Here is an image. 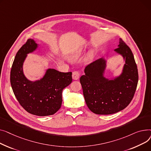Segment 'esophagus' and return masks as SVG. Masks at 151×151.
<instances>
[{
    "label": "esophagus",
    "mask_w": 151,
    "mask_h": 151,
    "mask_svg": "<svg viewBox=\"0 0 151 151\" xmlns=\"http://www.w3.org/2000/svg\"><path fill=\"white\" fill-rule=\"evenodd\" d=\"M79 77H80V74L78 71H74L73 73V78L74 80H76H76H78Z\"/></svg>",
    "instance_id": "obj_1"
}]
</instances>
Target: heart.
<instances>
[{
	"label": "heart",
	"instance_id": "obj_1",
	"mask_svg": "<svg viewBox=\"0 0 151 151\" xmlns=\"http://www.w3.org/2000/svg\"><path fill=\"white\" fill-rule=\"evenodd\" d=\"M82 53V50H79L77 52H76V53H74V54L71 57H70V58H71V60H76L77 58H78L80 57L81 56ZM92 56H93L92 53H90V54H89V55H88V57L89 58H91L92 57Z\"/></svg>",
	"mask_w": 151,
	"mask_h": 151
}]
</instances>
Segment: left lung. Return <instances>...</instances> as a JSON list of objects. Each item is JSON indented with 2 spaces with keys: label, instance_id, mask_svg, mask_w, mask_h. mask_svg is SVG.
Returning a JSON list of instances; mask_svg holds the SVG:
<instances>
[{
  "label": "left lung",
  "instance_id": "8db88e82",
  "mask_svg": "<svg viewBox=\"0 0 151 151\" xmlns=\"http://www.w3.org/2000/svg\"><path fill=\"white\" fill-rule=\"evenodd\" d=\"M114 51L125 61L121 74L106 77L107 60L101 58L86 66L85 75L80 78L86 104L95 114H110L124 109L137 89L138 73L132 50L120 38L118 48Z\"/></svg>",
  "mask_w": 151,
  "mask_h": 151
}]
</instances>
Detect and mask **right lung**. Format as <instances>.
I'll return each mask as SVG.
<instances>
[{
    "label": "right lung",
    "mask_w": 151,
    "mask_h": 151,
    "mask_svg": "<svg viewBox=\"0 0 151 151\" xmlns=\"http://www.w3.org/2000/svg\"><path fill=\"white\" fill-rule=\"evenodd\" d=\"M39 44L29 39L17 52L10 73V83L14 96L27 112L40 116L55 113L61 107L62 91L72 82V73L47 69L40 80L31 81L23 71L27 54L36 50Z\"/></svg>",
    "instance_id": "1"
}]
</instances>
